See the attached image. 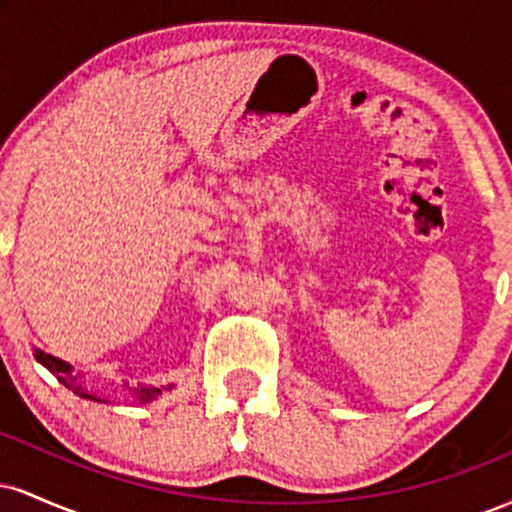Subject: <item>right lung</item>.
Segmentation results:
<instances>
[{"instance_id":"1","label":"right lung","mask_w":512,"mask_h":512,"mask_svg":"<svg viewBox=\"0 0 512 512\" xmlns=\"http://www.w3.org/2000/svg\"><path fill=\"white\" fill-rule=\"evenodd\" d=\"M35 358H38V361L43 363L45 368L52 370V373L57 375V380H60L62 385L72 387L76 395L96 399L93 395H88L86 390H81V385H76V375H72V366H69V363H64V361H60V358H55V356H50V354H43V351H35ZM134 392H137L142 402H149V399H154L161 390H158V387H139V390H134Z\"/></svg>"}]
</instances>
